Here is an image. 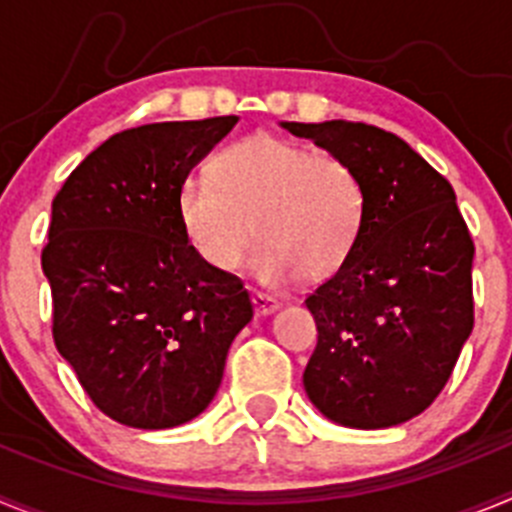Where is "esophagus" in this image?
Returning a JSON list of instances; mask_svg holds the SVG:
<instances>
[{
	"label": "esophagus",
	"mask_w": 512,
	"mask_h": 512,
	"mask_svg": "<svg viewBox=\"0 0 512 512\" xmlns=\"http://www.w3.org/2000/svg\"><path fill=\"white\" fill-rule=\"evenodd\" d=\"M251 302H253V310H256V315H271V312L279 307L277 297L261 295V292H253Z\"/></svg>",
	"instance_id": "esophagus-1"
}]
</instances>
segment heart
Returning a JSON list of instances; mask_svg holds the SVG:
<instances>
[{
    "mask_svg": "<svg viewBox=\"0 0 512 512\" xmlns=\"http://www.w3.org/2000/svg\"><path fill=\"white\" fill-rule=\"evenodd\" d=\"M210 174L189 176L176 194L184 238L210 269H238L259 238L261 282H323L354 251L364 189L343 158L259 133L225 148Z\"/></svg>",
    "mask_w": 512,
    "mask_h": 512,
    "instance_id": "b5f03b06",
    "label": "heart"
}]
</instances>
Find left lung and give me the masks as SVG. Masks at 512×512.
<instances>
[{
	"mask_svg": "<svg viewBox=\"0 0 512 512\" xmlns=\"http://www.w3.org/2000/svg\"><path fill=\"white\" fill-rule=\"evenodd\" d=\"M343 158L364 189V223L346 264L305 305L318 346L302 382L325 418L390 428L423 413L472 333L474 243L451 184L374 125L282 122Z\"/></svg>",
	"mask_w": 512,
	"mask_h": 512,
	"instance_id": "left-lung-1",
	"label": "left lung"
}]
</instances>
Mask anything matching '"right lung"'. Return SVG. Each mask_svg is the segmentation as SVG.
<instances>
[{
  "label": "right lung",
  "mask_w": 512,
  "mask_h": 512,
  "mask_svg": "<svg viewBox=\"0 0 512 512\" xmlns=\"http://www.w3.org/2000/svg\"><path fill=\"white\" fill-rule=\"evenodd\" d=\"M235 115L153 122L94 148L53 200L43 274L53 341L89 400L130 428L197 418L253 318L243 282L197 259L176 194Z\"/></svg>",
  "instance_id": "1"
}]
</instances>
